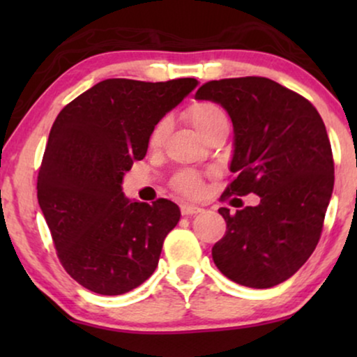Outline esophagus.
Here are the masks:
<instances>
[{
    "label": "esophagus",
    "mask_w": 357,
    "mask_h": 357,
    "mask_svg": "<svg viewBox=\"0 0 357 357\" xmlns=\"http://www.w3.org/2000/svg\"><path fill=\"white\" fill-rule=\"evenodd\" d=\"M180 211H182L183 216H192V214L202 213L203 209L199 206H195V204H182V206H180Z\"/></svg>",
    "instance_id": "obj_1"
}]
</instances>
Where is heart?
<instances>
[{
    "mask_svg": "<svg viewBox=\"0 0 357 357\" xmlns=\"http://www.w3.org/2000/svg\"><path fill=\"white\" fill-rule=\"evenodd\" d=\"M185 116H187V120L202 136L206 135L209 130L214 128V126L227 123L226 112H224L221 105L211 100L193 102V104L185 110ZM169 119L159 120L158 123L154 125V128L149 135L151 148H159V146L164 143L165 136L169 133ZM175 188H177L178 192H182L183 195L195 197V195L202 192V180H199L198 175L193 172H182L177 178H175Z\"/></svg>",
    "mask_w": 357,
    "mask_h": 357,
    "instance_id": "1",
    "label": "heart"
}]
</instances>
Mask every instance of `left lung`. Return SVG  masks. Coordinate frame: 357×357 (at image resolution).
Instances as JSON below:
<instances>
[{
	"instance_id": "obj_1",
	"label": "left lung",
	"mask_w": 357,
	"mask_h": 357,
	"mask_svg": "<svg viewBox=\"0 0 357 357\" xmlns=\"http://www.w3.org/2000/svg\"><path fill=\"white\" fill-rule=\"evenodd\" d=\"M216 102L234 126L226 197L255 193L257 206L231 214L214 243L218 270L237 284L268 289L289 280L319 243L335 183L324 120L304 97L260 76L209 81L195 94Z\"/></svg>"
}]
</instances>
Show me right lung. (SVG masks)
I'll return each mask as SVG.
<instances>
[{"label": "right lung", "mask_w": 357, "mask_h": 357, "mask_svg": "<svg viewBox=\"0 0 357 357\" xmlns=\"http://www.w3.org/2000/svg\"><path fill=\"white\" fill-rule=\"evenodd\" d=\"M198 81L105 79L70 102L50 130L37 198L58 258L73 280L102 296L148 280L180 209L170 199L131 202L125 172L146 155L149 135Z\"/></svg>", "instance_id": "add662e5"}]
</instances>
